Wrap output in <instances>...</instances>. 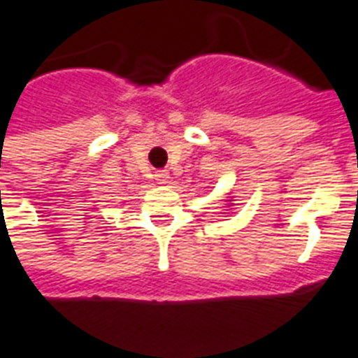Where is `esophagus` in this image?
Here are the masks:
<instances>
[{
  "mask_svg": "<svg viewBox=\"0 0 358 358\" xmlns=\"http://www.w3.org/2000/svg\"><path fill=\"white\" fill-rule=\"evenodd\" d=\"M156 181L160 182V185H166V182L169 181L168 169H162V171H158V173H156Z\"/></svg>",
  "mask_w": 358,
  "mask_h": 358,
  "instance_id": "esophagus-1",
  "label": "esophagus"
}]
</instances>
